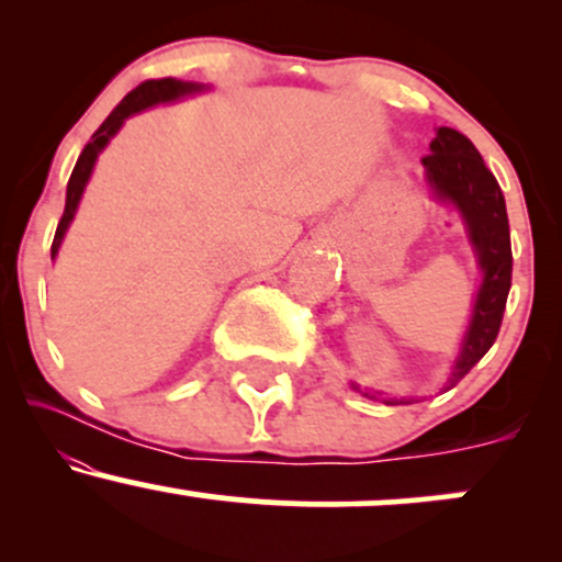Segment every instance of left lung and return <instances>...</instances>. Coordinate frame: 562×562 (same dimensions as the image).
Returning a JSON list of instances; mask_svg holds the SVG:
<instances>
[{
	"mask_svg": "<svg viewBox=\"0 0 562 562\" xmlns=\"http://www.w3.org/2000/svg\"><path fill=\"white\" fill-rule=\"evenodd\" d=\"M425 177L436 198L449 200L465 218L470 240H473L479 263L483 269V285L473 306L465 344L451 372L447 389H454L462 378L481 362L483 353L494 346L505 317L509 282H513V248H509V222L505 195L496 184L494 173L486 169L481 153L465 134L441 126L430 142V153L423 156ZM362 396L378 398V391L359 389ZM385 404H409L415 398H383Z\"/></svg>",
	"mask_w": 562,
	"mask_h": 562,
	"instance_id": "left-lung-1",
	"label": "left lung"
}]
</instances>
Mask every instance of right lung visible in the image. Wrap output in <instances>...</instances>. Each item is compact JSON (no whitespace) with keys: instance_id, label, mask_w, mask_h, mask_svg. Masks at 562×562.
<instances>
[{"instance_id":"1","label":"right lung","mask_w":562,"mask_h":562,"mask_svg":"<svg viewBox=\"0 0 562 562\" xmlns=\"http://www.w3.org/2000/svg\"><path fill=\"white\" fill-rule=\"evenodd\" d=\"M200 83L195 81H179V79H147L142 81L137 89H132L124 100L119 102V108L108 115L105 121H102V126L97 128L92 134V139L87 142V147L81 150L79 160H76L74 166V173H70L68 179V192H66V211H63L60 216V224H57V232H55V240H53V259L57 256V248H60L63 243V235H66L70 218H74L76 209H79V200H81V192L83 187L89 182V173L94 169V160L100 156L102 147L108 145V139L113 137L115 132H119L121 124L128 119L132 113H139L145 111V108L150 105H158V102H169V100H177V97L182 94H190V92H198Z\"/></svg>"}]
</instances>
